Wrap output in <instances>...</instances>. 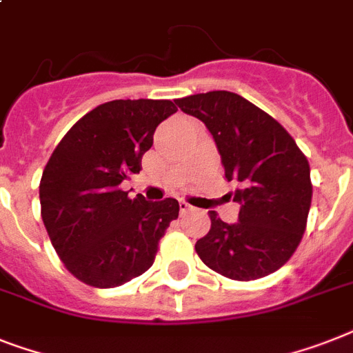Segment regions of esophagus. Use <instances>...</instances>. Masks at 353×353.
Here are the masks:
<instances>
[{"instance_id": "34e87169", "label": "esophagus", "mask_w": 353, "mask_h": 353, "mask_svg": "<svg viewBox=\"0 0 353 353\" xmlns=\"http://www.w3.org/2000/svg\"><path fill=\"white\" fill-rule=\"evenodd\" d=\"M179 210H181V214H186V212L192 210V206L186 201H179Z\"/></svg>"}]
</instances>
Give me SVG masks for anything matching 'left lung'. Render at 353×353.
Instances as JSON below:
<instances>
[{
    "label": "left lung",
    "mask_w": 353,
    "mask_h": 353,
    "mask_svg": "<svg viewBox=\"0 0 353 353\" xmlns=\"http://www.w3.org/2000/svg\"><path fill=\"white\" fill-rule=\"evenodd\" d=\"M217 145L226 181L236 185L239 221L214 210L210 232L196 243L208 268L236 281L279 270L299 246L312 203L310 165L279 123L239 94L214 90L176 99Z\"/></svg>",
    "instance_id": "1"
}]
</instances>
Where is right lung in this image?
<instances>
[{
    "label": "right lung",
    "mask_w": 353,
    "mask_h": 353,
    "mask_svg": "<svg viewBox=\"0 0 353 353\" xmlns=\"http://www.w3.org/2000/svg\"><path fill=\"white\" fill-rule=\"evenodd\" d=\"M174 112L170 99L103 103L54 148L39 183L41 219L65 268L85 285L114 288L145 274L179 216L172 197L130 199L121 190L141 170L156 127Z\"/></svg>",
    "instance_id": "right-lung-1"
}]
</instances>
